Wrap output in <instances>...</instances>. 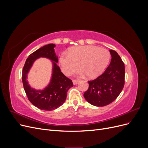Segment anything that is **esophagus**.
I'll use <instances>...</instances> for the list:
<instances>
[{
    "instance_id": "1",
    "label": "esophagus",
    "mask_w": 148,
    "mask_h": 148,
    "mask_svg": "<svg viewBox=\"0 0 148 148\" xmlns=\"http://www.w3.org/2000/svg\"><path fill=\"white\" fill-rule=\"evenodd\" d=\"M78 83V80H77V79H73V83L74 85H76Z\"/></svg>"
}]
</instances>
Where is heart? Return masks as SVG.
<instances>
[{"label": "heart", "instance_id": "obj_1", "mask_svg": "<svg viewBox=\"0 0 148 148\" xmlns=\"http://www.w3.org/2000/svg\"><path fill=\"white\" fill-rule=\"evenodd\" d=\"M110 54L108 50L95 46H75L69 49V54L60 57L61 69L66 75L73 73L79 67L87 77L93 79L100 76L109 64Z\"/></svg>", "mask_w": 148, "mask_h": 148}]
</instances>
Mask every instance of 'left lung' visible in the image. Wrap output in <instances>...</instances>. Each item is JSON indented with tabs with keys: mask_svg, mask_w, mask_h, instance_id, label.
Masks as SVG:
<instances>
[{
	"mask_svg": "<svg viewBox=\"0 0 148 148\" xmlns=\"http://www.w3.org/2000/svg\"><path fill=\"white\" fill-rule=\"evenodd\" d=\"M109 51L112 57L109 65L99 77L88 82L89 88L84 93L85 99L97 107L105 106L114 101L124 86V63L117 52Z\"/></svg>",
	"mask_w": 148,
	"mask_h": 148,
	"instance_id": "obj_1",
	"label": "left lung"
}]
</instances>
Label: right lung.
Wrapping results in <instances>:
<instances>
[{
	"mask_svg": "<svg viewBox=\"0 0 148 148\" xmlns=\"http://www.w3.org/2000/svg\"><path fill=\"white\" fill-rule=\"evenodd\" d=\"M55 44H49L31 53L26 59L22 71V82L28 100L38 109L44 110H53L63 104L67 91L73 86L72 81L61 72L57 65L58 57L55 53ZM40 57L52 60L53 74L48 86L42 90H36L29 86L27 75L34 61Z\"/></svg>",
	"mask_w": 148,
	"mask_h": 148,
	"instance_id": "add662e5",
	"label": "right lung"
}]
</instances>
